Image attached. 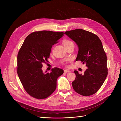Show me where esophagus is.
I'll return each mask as SVG.
<instances>
[{"instance_id":"esophagus-1","label":"esophagus","mask_w":121,"mask_h":121,"mask_svg":"<svg viewBox=\"0 0 121 121\" xmlns=\"http://www.w3.org/2000/svg\"><path fill=\"white\" fill-rule=\"evenodd\" d=\"M64 72L65 73H69V72H70V71L68 70V69H65Z\"/></svg>"}]
</instances>
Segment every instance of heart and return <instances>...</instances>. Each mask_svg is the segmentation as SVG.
<instances>
[{"label": "heart", "instance_id": "heart-1", "mask_svg": "<svg viewBox=\"0 0 121 121\" xmlns=\"http://www.w3.org/2000/svg\"><path fill=\"white\" fill-rule=\"evenodd\" d=\"M73 43L71 41H70V40H69L65 39V40H64V41H63V44L65 46V47L71 44H73ZM69 60H65V61H64L63 62V64L65 65H67V62L69 61Z\"/></svg>", "mask_w": 121, "mask_h": 121}]
</instances>
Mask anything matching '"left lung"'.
Returning a JSON list of instances; mask_svg holds the SVG:
<instances>
[{"mask_svg":"<svg viewBox=\"0 0 121 121\" xmlns=\"http://www.w3.org/2000/svg\"><path fill=\"white\" fill-rule=\"evenodd\" d=\"M79 47L76 60L85 64L84 75L75 71L76 78L72 82L74 90L84 96L95 93L104 83L108 74L107 57L101 40L90 32L77 29L65 32Z\"/></svg>","mask_w":121,"mask_h":121,"instance_id":"1","label":"left lung"}]
</instances>
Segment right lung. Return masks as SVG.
Masks as SVG:
<instances>
[{
    "mask_svg": "<svg viewBox=\"0 0 121 121\" xmlns=\"http://www.w3.org/2000/svg\"><path fill=\"white\" fill-rule=\"evenodd\" d=\"M64 32L35 31L29 34L20 48L17 57V73L25 91L38 99L49 96L56 88V80L64 73L54 68L44 74L42 64L48 62L51 49Z\"/></svg>",
    "mask_w": 121,
    "mask_h": 121,
    "instance_id": "1",
    "label": "right lung"
}]
</instances>
